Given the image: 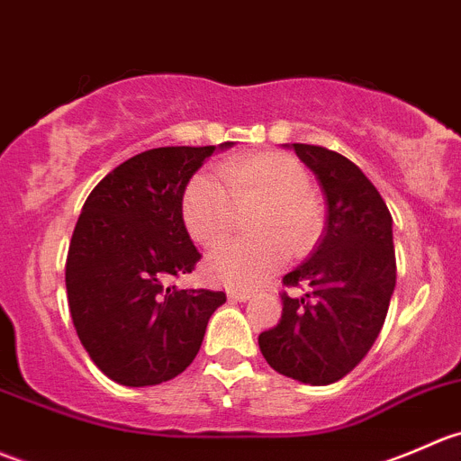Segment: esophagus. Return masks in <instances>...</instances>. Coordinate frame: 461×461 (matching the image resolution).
<instances>
[{
    "instance_id": "1",
    "label": "esophagus",
    "mask_w": 461,
    "mask_h": 461,
    "mask_svg": "<svg viewBox=\"0 0 461 461\" xmlns=\"http://www.w3.org/2000/svg\"><path fill=\"white\" fill-rule=\"evenodd\" d=\"M229 295H230L232 300H240V303H244V300H249L250 295H253V291H250V289H237V286H230Z\"/></svg>"
}]
</instances>
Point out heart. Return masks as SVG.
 I'll use <instances>...</instances> for the list:
<instances>
[{
    "label": "heart",
    "instance_id": "obj_1",
    "mask_svg": "<svg viewBox=\"0 0 461 461\" xmlns=\"http://www.w3.org/2000/svg\"><path fill=\"white\" fill-rule=\"evenodd\" d=\"M217 182L199 175L185 185L181 220L197 244L215 246L235 226V211L255 208L249 230L255 240L226 241L208 255L212 280L230 286L262 282L291 255L313 249L322 230V203L309 188L300 161L282 152L232 157L217 167Z\"/></svg>",
    "mask_w": 461,
    "mask_h": 461
}]
</instances>
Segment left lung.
<instances>
[{
  "label": "left lung",
  "instance_id": "8db88e82",
  "mask_svg": "<svg viewBox=\"0 0 461 461\" xmlns=\"http://www.w3.org/2000/svg\"><path fill=\"white\" fill-rule=\"evenodd\" d=\"M327 199L325 237L312 259L282 277V318L262 331L259 352L289 379L330 385L366 358L384 327L396 285L392 215L384 197L334 149L294 143Z\"/></svg>",
  "mask_w": 461,
  "mask_h": 461
}]
</instances>
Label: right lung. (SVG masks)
Listing matches in <instances>:
<instances>
[{"label": "right lung", "mask_w": 461, "mask_h": 461, "mask_svg": "<svg viewBox=\"0 0 461 461\" xmlns=\"http://www.w3.org/2000/svg\"><path fill=\"white\" fill-rule=\"evenodd\" d=\"M212 152L215 145H181L136 154L91 190L77 217L65 268L71 321L91 361L116 384L145 387L181 375L226 303L224 291L172 282L202 259L181 197Z\"/></svg>", "instance_id": "add662e5"}]
</instances>
